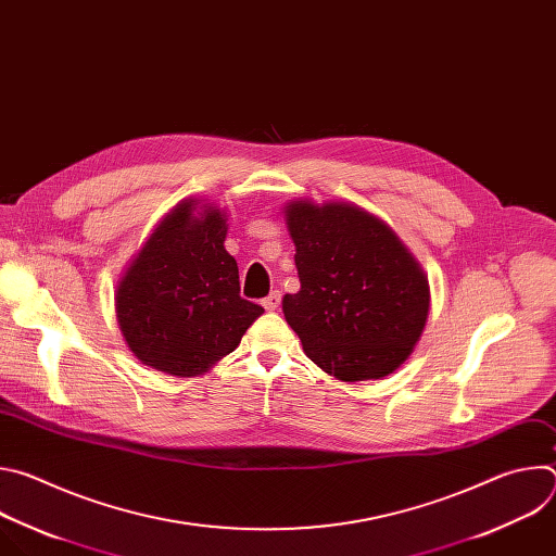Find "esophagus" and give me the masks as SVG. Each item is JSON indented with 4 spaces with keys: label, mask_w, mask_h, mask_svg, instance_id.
Here are the masks:
<instances>
[{
    "label": "esophagus",
    "mask_w": 556,
    "mask_h": 556,
    "mask_svg": "<svg viewBox=\"0 0 556 556\" xmlns=\"http://www.w3.org/2000/svg\"><path fill=\"white\" fill-rule=\"evenodd\" d=\"M279 303H281V294L275 290V292H270L264 301H262V305L268 309V312H275V309H279Z\"/></svg>",
    "instance_id": "esophagus-1"
}]
</instances>
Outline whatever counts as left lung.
<instances>
[{
    "label": "left lung",
    "mask_w": 556,
    "mask_h": 556,
    "mask_svg": "<svg viewBox=\"0 0 556 556\" xmlns=\"http://www.w3.org/2000/svg\"><path fill=\"white\" fill-rule=\"evenodd\" d=\"M283 217L301 288L281 307L305 356L343 382L393 374L429 319L420 262L389 224L352 202L296 198Z\"/></svg>",
    "instance_id": "obj_1"
}]
</instances>
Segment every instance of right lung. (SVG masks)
I'll list each match as a JSON object with an SVG mask.
<instances>
[{
	"instance_id": "1",
	"label": "right lung",
	"mask_w": 556,
	"mask_h": 556,
	"mask_svg": "<svg viewBox=\"0 0 556 556\" xmlns=\"http://www.w3.org/2000/svg\"><path fill=\"white\" fill-rule=\"evenodd\" d=\"M226 222V211L206 200L178 202L121 275L116 321L142 365L178 378L206 374L264 314L240 296Z\"/></svg>"
}]
</instances>
